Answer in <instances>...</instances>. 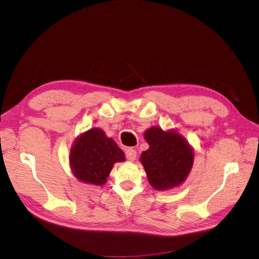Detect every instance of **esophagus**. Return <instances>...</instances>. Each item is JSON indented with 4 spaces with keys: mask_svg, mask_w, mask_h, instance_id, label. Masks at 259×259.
I'll return each instance as SVG.
<instances>
[{
    "mask_svg": "<svg viewBox=\"0 0 259 259\" xmlns=\"http://www.w3.org/2000/svg\"><path fill=\"white\" fill-rule=\"evenodd\" d=\"M125 155H126V159H127L128 161L133 162V161H134V160L136 159V156H137V152H136L135 149L128 148V149H126V151H125Z\"/></svg>",
    "mask_w": 259,
    "mask_h": 259,
    "instance_id": "esophagus-1",
    "label": "esophagus"
}]
</instances>
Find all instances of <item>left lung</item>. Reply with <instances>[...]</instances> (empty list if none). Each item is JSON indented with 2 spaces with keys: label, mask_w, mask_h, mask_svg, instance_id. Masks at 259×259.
Returning <instances> with one entry per match:
<instances>
[{
  "label": "left lung",
  "mask_w": 259,
  "mask_h": 259,
  "mask_svg": "<svg viewBox=\"0 0 259 259\" xmlns=\"http://www.w3.org/2000/svg\"><path fill=\"white\" fill-rule=\"evenodd\" d=\"M149 149L140 155L154 189L166 190L184 183L193 164L192 149L178 133L153 126L145 132Z\"/></svg>",
  "instance_id": "left-lung-1"
}]
</instances>
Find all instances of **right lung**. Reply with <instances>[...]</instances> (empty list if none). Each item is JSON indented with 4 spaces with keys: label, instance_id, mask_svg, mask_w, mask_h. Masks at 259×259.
<instances>
[{
    "label": "right lung",
    "instance_id": "add662e5",
    "mask_svg": "<svg viewBox=\"0 0 259 259\" xmlns=\"http://www.w3.org/2000/svg\"><path fill=\"white\" fill-rule=\"evenodd\" d=\"M69 160L74 176L80 182L101 186L107 182L113 164L125 161V155L103 130L93 128L77 137Z\"/></svg>",
    "mask_w": 259,
    "mask_h": 259
}]
</instances>
